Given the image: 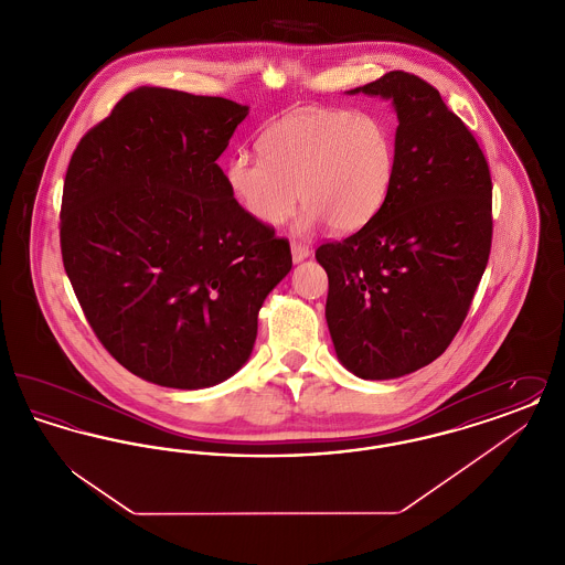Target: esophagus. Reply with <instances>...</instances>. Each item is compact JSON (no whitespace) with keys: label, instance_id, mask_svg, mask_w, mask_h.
I'll return each mask as SVG.
<instances>
[{"label":"esophagus","instance_id":"1","mask_svg":"<svg viewBox=\"0 0 565 565\" xmlns=\"http://www.w3.org/2000/svg\"><path fill=\"white\" fill-rule=\"evenodd\" d=\"M290 249H292V260H295L296 265H298V263H302L305 258H309V254H311V252H309V247H307V245H302V243H290Z\"/></svg>","mask_w":565,"mask_h":565}]
</instances>
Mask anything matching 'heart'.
Instances as JSON below:
<instances>
[{"instance_id": "1", "label": "heart", "mask_w": 565, "mask_h": 565, "mask_svg": "<svg viewBox=\"0 0 565 565\" xmlns=\"http://www.w3.org/2000/svg\"><path fill=\"white\" fill-rule=\"evenodd\" d=\"M263 159L235 154L224 180L245 214L277 226L307 205L296 233L322 222L334 233H353L383 207L396 171V148L387 125L371 111L295 109L258 137Z\"/></svg>"}]
</instances>
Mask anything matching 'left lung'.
<instances>
[{"label": "left lung", "instance_id": "obj_1", "mask_svg": "<svg viewBox=\"0 0 565 565\" xmlns=\"http://www.w3.org/2000/svg\"><path fill=\"white\" fill-rule=\"evenodd\" d=\"M392 102L396 171L375 217L316 252L328 273L326 322L360 379L415 373L449 348L491 249V175L468 127L406 72L348 90Z\"/></svg>", "mask_w": 565, "mask_h": 565}]
</instances>
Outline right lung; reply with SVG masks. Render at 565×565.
I'll return each instance as SVG.
<instances>
[{"instance_id": "right-lung-1", "label": "right lung", "mask_w": 565, "mask_h": 565, "mask_svg": "<svg viewBox=\"0 0 565 565\" xmlns=\"http://www.w3.org/2000/svg\"><path fill=\"white\" fill-rule=\"evenodd\" d=\"M249 108L139 86L84 135L61 205V254L104 348L162 387L242 371L290 245L243 212L217 157Z\"/></svg>"}]
</instances>
